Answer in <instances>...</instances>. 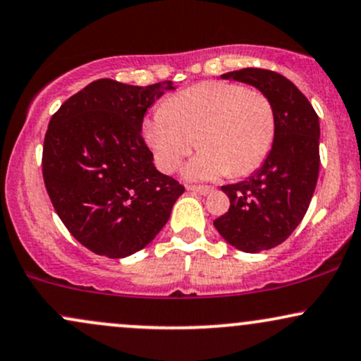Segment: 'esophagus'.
<instances>
[{"mask_svg":"<svg viewBox=\"0 0 361 361\" xmlns=\"http://www.w3.org/2000/svg\"><path fill=\"white\" fill-rule=\"evenodd\" d=\"M188 190L193 193H200V195H209L214 192L212 186H200V185H188Z\"/></svg>","mask_w":361,"mask_h":361,"instance_id":"obj_1","label":"esophagus"}]
</instances>
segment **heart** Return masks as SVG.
<instances>
[{"instance_id":"heart-1","label":"heart","mask_w":361,"mask_h":361,"mask_svg":"<svg viewBox=\"0 0 361 361\" xmlns=\"http://www.w3.org/2000/svg\"><path fill=\"white\" fill-rule=\"evenodd\" d=\"M144 135L163 171H175L193 147L185 169L193 180L246 176L270 154L276 114L270 98L239 82L209 81L173 94L144 126Z\"/></svg>"}]
</instances>
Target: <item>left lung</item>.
Returning <instances> with one entry per match:
<instances>
[{"label":"left lung","mask_w":361,"mask_h":361,"mask_svg":"<svg viewBox=\"0 0 361 361\" xmlns=\"http://www.w3.org/2000/svg\"><path fill=\"white\" fill-rule=\"evenodd\" d=\"M270 98L276 135L264 163L247 180L222 186L231 207L214 226L231 246L259 252L279 246L295 231L319 176V117L302 91L275 71L246 68L222 74Z\"/></svg>","instance_id":"8db88e82"}]
</instances>
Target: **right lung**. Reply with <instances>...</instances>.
<instances>
[{"mask_svg":"<svg viewBox=\"0 0 361 361\" xmlns=\"http://www.w3.org/2000/svg\"><path fill=\"white\" fill-rule=\"evenodd\" d=\"M171 81L132 86L97 80L52 115L42 175L57 215L76 241L106 258L146 247L185 186L159 173L142 137L149 106Z\"/></svg>","mask_w":361,"mask_h":361,"instance_id":"add662e5","label":"right lung"}]
</instances>
